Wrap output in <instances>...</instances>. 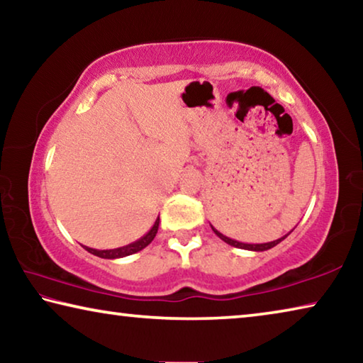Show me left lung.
Returning <instances> with one entry per match:
<instances>
[{"instance_id":"8db88e82","label":"left lung","mask_w":363,"mask_h":363,"mask_svg":"<svg viewBox=\"0 0 363 363\" xmlns=\"http://www.w3.org/2000/svg\"><path fill=\"white\" fill-rule=\"evenodd\" d=\"M211 229H213V232L216 233V235L220 238V240L225 242L227 245H230V247L242 248V250H250V251H266V250L274 248L275 245H279L281 240H285V238H286L288 235H290V233L293 232V230H290V232L286 233V235H284V237H281V238H279V240H274V242H267V243H243V242H238V240H233V238L225 237L224 233H220L219 230L214 229L213 225H211Z\"/></svg>"}]
</instances>
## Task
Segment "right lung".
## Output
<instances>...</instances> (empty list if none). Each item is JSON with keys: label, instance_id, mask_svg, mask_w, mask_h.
<instances>
[{"label": "right lung", "instance_id": "add662e5", "mask_svg": "<svg viewBox=\"0 0 363 363\" xmlns=\"http://www.w3.org/2000/svg\"><path fill=\"white\" fill-rule=\"evenodd\" d=\"M158 224H160V218H157V220L152 225V229L147 232L144 237H140L139 240L133 242L130 245H125V247L113 248V250H94V248H89V247H84V248H86V251H89L91 255L104 257V259H118V257L130 256V255L138 253V251H140V250H144L147 245H149L153 240V238H155L157 232H158Z\"/></svg>", "mask_w": 363, "mask_h": 363}]
</instances>
